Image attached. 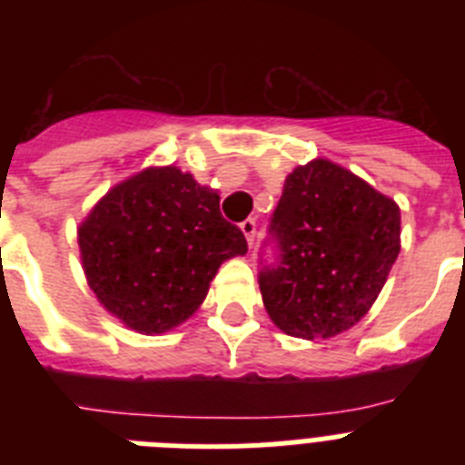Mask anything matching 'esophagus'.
Returning a JSON list of instances; mask_svg holds the SVG:
<instances>
[{"label":"esophagus","instance_id":"34e87169","mask_svg":"<svg viewBox=\"0 0 465 465\" xmlns=\"http://www.w3.org/2000/svg\"><path fill=\"white\" fill-rule=\"evenodd\" d=\"M240 228H242V232H244V237H246V242H249V246H253V242H256V232H258L256 221H253V219L242 221Z\"/></svg>","mask_w":465,"mask_h":465}]
</instances>
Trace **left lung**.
Masks as SVG:
<instances>
[{"label": "left lung", "mask_w": 465, "mask_h": 465, "mask_svg": "<svg viewBox=\"0 0 465 465\" xmlns=\"http://www.w3.org/2000/svg\"><path fill=\"white\" fill-rule=\"evenodd\" d=\"M398 252V204L344 167L312 160L283 183L258 252L262 305L286 335L335 338L371 310Z\"/></svg>", "instance_id": "8db88e82"}]
</instances>
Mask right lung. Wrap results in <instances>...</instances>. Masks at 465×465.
I'll return each instance as SVG.
<instances>
[{
	"label": "right lung",
	"instance_id": "right-lung-1",
	"mask_svg": "<svg viewBox=\"0 0 465 465\" xmlns=\"http://www.w3.org/2000/svg\"><path fill=\"white\" fill-rule=\"evenodd\" d=\"M219 200L176 167H151L106 193L79 228L85 277L102 305L139 332L186 322L221 262L249 249Z\"/></svg>",
	"mask_w": 465,
	"mask_h": 465
}]
</instances>
